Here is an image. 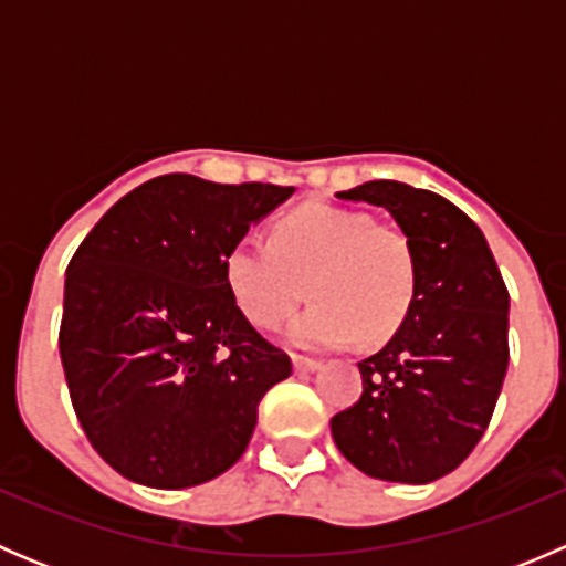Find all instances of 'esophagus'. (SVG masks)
<instances>
[{
	"mask_svg": "<svg viewBox=\"0 0 566 566\" xmlns=\"http://www.w3.org/2000/svg\"><path fill=\"white\" fill-rule=\"evenodd\" d=\"M293 367L295 373H315V369H319V361L310 356H293Z\"/></svg>",
	"mask_w": 566,
	"mask_h": 566,
	"instance_id": "esophagus-1",
	"label": "esophagus"
}]
</instances>
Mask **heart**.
I'll return each instance as SVG.
<instances>
[{"instance_id":"obj_1","label":"heart","mask_w":566,"mask_h":566,"mask_svg":"<svg viewBox=\"0 0 566 566\" xmlns=\"http://www.w3.org/2000/svg\"><path fill=\"white\" fill-rule=\"evenodd\" d=\"M310 282L315 304L287 328L298 347L389 339L419 287V256L402 230L364 210L306 202L271 227V241L241 238L224 254V284L256 328L293 315Z\"/></svg>"}]
</instances>
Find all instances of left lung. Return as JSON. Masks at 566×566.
<instances>
[{"instance_id":"left-lung-1","label":"left lung","mask_w":566,"mask_h":566,"mask_svg":"<svg viewBox=\"0 0 566 566\" xmlns=\"http://www.w3.org/2000/svg\"><path fill=\"white\" fill-rule=\"evenodd\" d=\"M336 197L389 210L419 256V287L384 350L358 361L364 391L331 436L367 476L436 482L490 424L510 364V293L482 230L441 193L369 180Z\"/></svg>"}]
</instances>
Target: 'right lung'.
I'll list each match as a JSON object with an SVG mask.
<instances>
[{"mask_svg": "<svg viewBox=\"0 0 566 566\" xmlns=\"http://www.w3.org/2000/svg\"><path fill=\"white\" fill-rule=\"evenodd\" d=\"M293 186L193 175L142 182L65 273L60 356L84 436L125 479L193 488L235 465L256 405L290 378L224 284V254Z\"/></svg>", "mask_w": 566, "mask_h": 566, "instance_id": "right-lung-1", "label": "right lung"}]
</instances>
